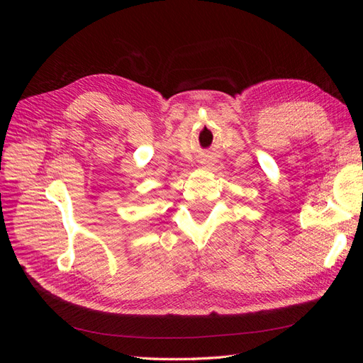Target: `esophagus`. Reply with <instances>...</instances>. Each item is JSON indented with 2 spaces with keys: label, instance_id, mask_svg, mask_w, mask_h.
<instances>
[{
  "label": "esophagus",
  "instance_id": "esophagus-1",
  "mask_svg": "<svg viewBox=\"0 0 363 363\" xmlns=\"http://www.w3.org/2000/svg\"><path fill=\"white\" fill-rule=\"evenodd\" d=\"M203 164H204V168H208V167H211V163H208L207 160H206V162H203Z\"/></svg>",
  "mask_w": 363,
  "mask_h": 363
}]
</instances>
